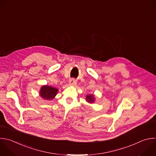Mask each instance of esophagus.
Segmentation results:
<instances>
[{"instance_id":"34e87169","label":"esophagus","mask_w":156,"mask_h":156,"mask_svg":"<svg viewBox=\"0 0 156 156\" xmlns=\"http://www.w3.org/2000/svg\"><path fill=\"white\" fill-rule=\"evenodd\" d=\"M76 84V81L75 79L72 78V79L70 80V81H69V85L70 86H75Z\"/></svg>"}]
</instances>
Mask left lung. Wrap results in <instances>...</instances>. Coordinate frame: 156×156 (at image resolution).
Masks as SVG:
<instances>
[{
	"label": "left lung",
	"instance_id": "1",
	"mask_svg": "<svg viewBox=\"0 0 156 156\" xmlns=\"http://www.w3.org/2000/svg\"><path fill=\"white\" fill-rule=\"evenodd\" d=\"M86 100L90 103H92L94 102L95 101V97L94 95L92 94H89L86 95Z\"/></svg>",
	"mask_w": 156,
	"mask_h": 156
}]
</instances>
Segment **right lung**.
Masks as SVG:
<instances>
[{"instance_id":"right-lung-1","label":"right lung","mask_w":156,"mask_h":156,"mask_svg":"<svg viewBox=\"0 0 156 156\" xmlns=\"http://www.w3.org/2000/svg\"><path fill=\"white\" fill-rule=\"evenodd\" d=\"M58 92L57 88L44 85L41 87L40 95L44 100H52L55 97Z\"/></svg>"}]
</instances>
